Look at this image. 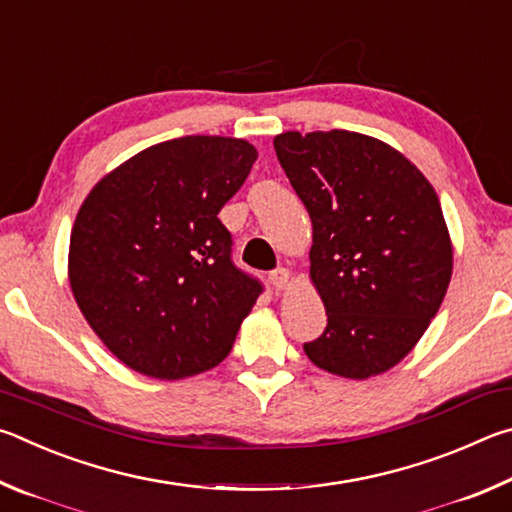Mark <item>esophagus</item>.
Returning a JSON list of instances; mask_svg holds the SVG:
<instances>
[{
  "label": "esophagus",
  "instance_id": "34e87169",
  "mask_svg": "<svg viewBox=\"0 0 512 512\" xmlns=\"http://www.w3.org/2000/svg\"><path fill=\"white\" fill-rule=\"evenodd\" d=\"M270 281H272V285H274L276 290H285L290 285V281H292L290 270H285V267H279V270H274L270 274Z\"/></svg>",
  "mask_w": 512,
  "mask_h": 512
}]
</instances>
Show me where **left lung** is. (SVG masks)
Returning a JSON list of instances; mask_svg holds the SVG:
<instances>
[{
    "instance_id": "left-lung-1",
    "label": "left lung",
    "mask_w": 512,
    "mask_h": 512,
    "mask_svg": "<svg viewBox=\"0 0 512 512\" xmlns=\"http://www.w3.org/2000/svg\"><path fill=\"white\" fill-rule=\"evenodd\" d=\"M274 150L310 213V279L328 315L303 351L342 378L389 371L423 337L452 279L434 186L402 152L360 132H283Z\"/></svg>"
}]
</instances>
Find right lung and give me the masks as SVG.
Listing matches in <instances>:
<instances>
[{
  "label": "right lung",
  "mask_w": 512,
  "mask_h": 512,
  "mask_svg": "<svg viewBox=\"0 0 512 512\" xmlns=\"http://www.w3.org/2000/svg\"><path fill=\"white\" fill-rule=\"evenodd\" d=\"M256 157L245 139H170L116 166L78 209L71 292L132 371L184 380L229 355L263 285L231 263L218 213Z\"/></svg>",
  "instance_id": "obj_1"
}]
</instances>
